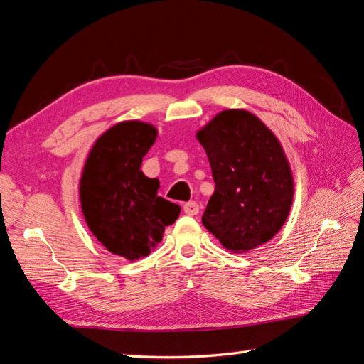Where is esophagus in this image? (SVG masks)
I'll return each mask as SVG.
<instances>
[{
  "instance_id": "1",
  "label": "esophagus",
  "mask_w": 364,
  "mask_h": 364,
  "mask_svg": "<svg viewBox=\"0 0 364 364\" xmlns=\"http://www.w3.org/2000/svg\"><path fill=\"white\" fill-rule=\"evenodd\" d=\"M183 213L186 215H197L199 214V205H197L196 202H188L183 205Z\"/></svg>"
}]
</instances>
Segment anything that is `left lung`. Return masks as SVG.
<instances>
[{"label": "left lung", "mask_w": 364, "mask_h": 364, "mask_svg": "<svg viewBox=\"0 0 364 364\" xmlns=\"http://www.w3.org/2000/svg\"><path fill=\"white\" fill-rule=\"evenodd\" d=\"M215 182L202 217L223 247L243 253L267 243L293 203V174L281 142L245 109L217 114L197 132Z\"/></svg>", "instance_id": "left-lung-1"}]
</instances>
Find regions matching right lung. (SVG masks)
Segmentation results:
<instances>
[{
    "instance_id": "add662e5",
    "label": "right lung",
    "mask_w": 364,
    "mask_h": 364,
    "mask_svg": "<svg viewBox=\"0 0 364 364\" xmlns=\"http://www.w3.org/2000/svg\"><path fill=\"white\" fill-rule=\"evenodd\" d=\"M158 130L142 121H123L95 141L80 178L86 225L114 255L129 261L147 257L181 206L158 196L159 181L141 171L142 158Z\"/></svg>"
}]
</instances>
